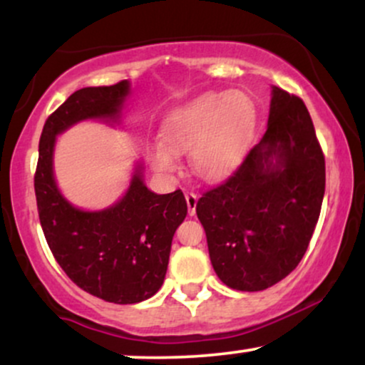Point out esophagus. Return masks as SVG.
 <instances>
[{
    "label": "esophagus",
    "instance_id": "esophagus-1",
    "mask_svg": "<svg viewBox=\"0 0 365 365\" xmlns=\"http://www.w3.org/2000/svg\"><path fill=\"white\" fill-rule=\"evenodd\" d=\"M185 200H187L188 215L194 216L195 215V206H197V194H194V192H185Z\"/></svg>",
    "mask_w": 365,
    "mask_h": 365
}]
</instances>
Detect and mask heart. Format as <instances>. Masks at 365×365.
<instances>
[{"mask_svg":"<svg viewBox=\"0 0 365 365\" xmlns=\"http://www.w3.org/2000/svg\"><path fill=\"white\" fill-rule=\"evenodd\" d=\"M255 110L242 91L207 94L170 113L161 128V142L150 159L159 173L178 170L177 154L188 153L190 168L206 182L232 173L252 135Z\"/></svg>","mask_w":365,"mask_h":365,"instance_id":"obj_1","label":"heart"}]
</instances>
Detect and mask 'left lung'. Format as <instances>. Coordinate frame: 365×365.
<instances>
[{
  "instance_id": "1",
  "label": "left lung",
  "mask_w": 365,
  "mask_h": 365,
  "mask_svg": "<svg viewBox=\"0 0 365 365\" xmlns=\"http://www.w3.org/2000/svg\"><path fill=\"white\" fill-rule=\"evenodd\" d=\"M324 154L302 99L273 87L262 140L197 200L211 264L226 287L261 292L302 261L322 206Z\"/></svg>"
}]
</instances>
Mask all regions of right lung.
<instances>
[{
    "label": "right lung",
    "mask_w": 365,
    "mask_h": 365,
    "mask_svg": "<svg viewBox=\"0 0 365 365\" xmlns=\"http://www.w3.org/2000/svg\"><path fill=\"white\" fill-rule=\"evenodd\" d=\"M130 92L127 81L75 91L46 120L39 140L34 188L41 226L61 269L83 292L113 304L148 300L165 282L171 240L187 216L183 192L154 194L142 166L116 204L82 211L58 190L53 150L58 133L89 118L116 120Z\"/></svg>",
    "instance_id": "1"
}]
</instances>
